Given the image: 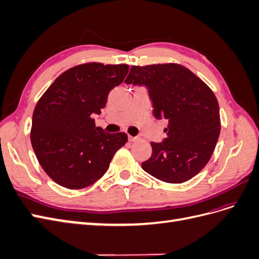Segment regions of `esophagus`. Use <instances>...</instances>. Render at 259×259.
<instances>
[{
    "mask_svg": "<svg viewBox=\"0 0 259 259\" xmlns=\"http://www.w3.org/2000/svg\"><path fill=\"white\" fill-rule=\"evenodd\" d=\"M138 139V137H134V136H128V140L131 143H133V142H136V140Z\"/></svg>",
    "mask_w": 259,
    "mask_h": 259,
    "instance_id": "esophagus-1",
    "label": "esophagus"
}]
</instances>
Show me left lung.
<instances>
[{
	"label": "left lung",
	"instance_id": "left-lung-1",
	"mask_svg": "<svg viewBox=\"0 0 259 259\" xmlns=\"http://www.w3.org/2000/svg\"><path fill=\"white\" fill-rule=\"evenodd\" d=\"M126 84L145 85L155 119L168 122L167 138L151 143L148 174L169 184L191 179L209 161L221 133L219 106L213 91L178 64L132 66Z\"/></svg>",
	"mask_w": 259,
	"mask_h": 259
}]
</instances>
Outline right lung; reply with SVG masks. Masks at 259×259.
Here are the masks:
<instances>
[{"label":"right lung","instance_id":"add662e5","mask_svg":"<svg viewBox=\"0 0 259 259\" xmlns=\"http://www.w3.org/2000/svg\"><path fill=\"white\" fill-rule=\"evenodd\" d=\"M128 65L89 62L70 68L38 99L32 115L31 145L55 183L77 190L105 175L114 153L127 143L125 133L95 126L108 94L120 85Z\"/></svg>","mask_w":259,"mask_h":259}]
</instances>
